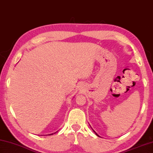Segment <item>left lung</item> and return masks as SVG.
<instances>
[{"mask_svg":"<svg viewBox=\"0 0 153 153\" xmlns=\"http://www.w3.org/2000/svg\"><path fill=\"white\" fill-rule=\"evenodd\" d=\"M93 131H94V133H95V134H96V135H97V136H99V135H98V134H97V133H96V132H95V131H94V130H93Z\"/></svg>","mask_w":153,"mask_h":153,"instance_id":"left-lung-1","label":"left lung"}]
</instances>
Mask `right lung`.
<instances>
[{"label":"right lung","instance_id":"1","mask_svg":"<svg viewBox=\"0 0 153 153\" xmlns=\"http://www.w3.org/2000/svg\"><path fill=\"white\" fill-rule=\"evenodd\" d=\"M54 133H56V132H55V133H51V134H48V135H53V134H54Z\"/></svg>","mask_w":153,"mask_h":153}]
</instances>
